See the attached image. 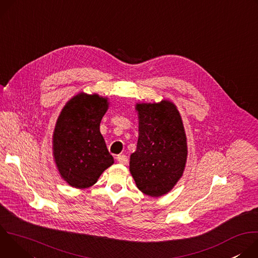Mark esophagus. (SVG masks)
Masks as SVG:
<instances>
[{
	"label": "esophagus",
	"instance_id": "obj_1",
	"mask_svg": "<svg viewBox=\"0 0 258 258\" xmlns=\"http://www.w3.org/2000/svg\"><path fill=\"white\" fill-rule=\"evenodd\" d=\"M117 161H118L120 164L125 165V164H127L128 159H127V157H126L124 154H122V155H118V156H117Z\"/></svg>",
	"mask_w": 258,
	"mask_h": 258
}]
</instances>
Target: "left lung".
<instances>
[{"label": "left lung", "instance_id": "obj_1", "mask_svg": "<svg viewBox=\"0 0 258 258\" xmlns=\"http://www.w3.org/2000/svg\"><path fill=\"white\" fill-rule=\"evenodd\" d=\"M139 115L137 150L130 171L140 191L151 197L167 194L187 162V138L176 106L167 100L136 105Z\"/></svg>", "mask_w": 258, "mask_h": 258}]
</instances>
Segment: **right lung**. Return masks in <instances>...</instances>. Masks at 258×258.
Listing matches in <instances>:
<instances>
[{
    "instance_id": "obj_1",
    "label": "right lung",
    "mask_w": 258,
    "mask_h": 258,
    "mask_svg": "<svg viewBox=\"0 0 258 258\" xmlns=\"http://www.w3.org/2000/svg\"><path fill=\"white\" fill-rule=\"evenodd\" d=\"M108 105V98L80 93L65 104L57 119L53 134L54 160L61 177L71 187L93 186L114 163L100 133Z\"/></svg>"
}]
</instances>
